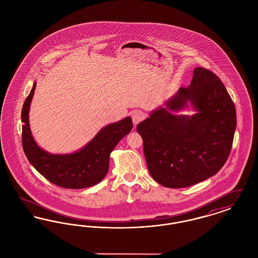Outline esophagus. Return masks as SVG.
<instances>
[{
	"mask_svg": "<svg viewBox=\"0 0 258 258\" xmlns=\"http://www.w3.org/2000/svg\"><path fill=\"white\" fill-rule=\"evenodd\" d=\"M133 122H134V125L136 126L140 122H142L145 119V114L141 111H135L133 113Z\"/></svg>",
	"mask_w": 258,
	"mask_h": 258,
	"instance_id": "obj_1",
	"label": "esophagus"
}]
</instances>
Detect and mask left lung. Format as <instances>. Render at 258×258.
<instances>
[{"label":"left lung","instance_id":"obj_1","mask_svg":"<svg viewBox=\"0 0 258 258\" xmlns=\"http://www.w3.org/2000/svg\"><path fill=\"white\" fill-rule=\"evenodd\" d=\"M190 106L192 115L174 111ZM136 130L143 139L148 170L159 184L181 188L221 170L230 154L236 130L233 101L220 78L196 68L190 84L150 112Z\"/></svg>","mask_w":258,"mask_h":258}]
</instances>
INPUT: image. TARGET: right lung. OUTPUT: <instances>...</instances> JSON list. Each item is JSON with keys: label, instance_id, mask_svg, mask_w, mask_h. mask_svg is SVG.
Returning a JSON list of instances; mask_svg holds the SVG:
<instances>
[{"label": "right lung", "instance_id": "right-lung-1", "mask_svg": "<svg viewBox=\"0 0 258 258\" xmlns=\"http://www.w3.org/2000/svg\"><path fill=\"white\" fill-rule=\"evenodd\" d=\"M36 86L35 82L21 112L22 146L27 159L45 179L61 187L79 189L98 184L109 169L111 152L133 130L132 118L125 117L103 126L76 152L51 154L37 145L30 128L29 111Z\"/></svg>", "mask_w": 258, "mask_h": 258}]
</instances>
